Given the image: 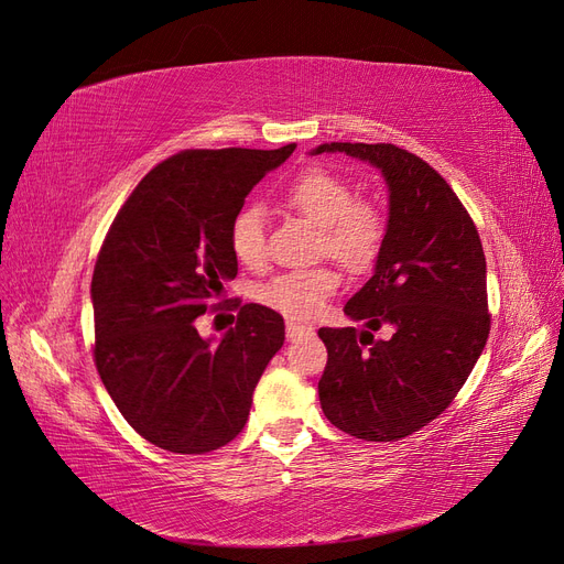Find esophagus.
Segmentation results:
<instances>
[{"label":"esophagus","instance_id":"34e87169","mask_svg":"<svg viewBox=\"0 0 564 564\" xmlns=\"http://www.w3.org/2000/svg\"><path fill=\"white\" fill-rule=\"evenodd\" d=\"M311 334H313V327H308V324H301L294 319L286 322V338L289 340H296L301 336H311Z\"/></svg>","mask_w":564,"mask_h":564}]
</instances>
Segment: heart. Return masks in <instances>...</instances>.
<instances>
[{"mask_svg":"<svg viewBox=\"0 0 564 564\" xmlns=\"http://www.w3.org/2000/svg\"><path fill=\"white\" fill-rule=\"evenodd\" d=\"M289 209L319 226V256H332L340 265L367 270L383 247L386 216L379 204L355 197L348 178L329 169L311 166L284 187ZM230 249L247 268H261L268 256L265 216L256 204H245L230 220ZM340 286L332 265L286 270L256 289V301L292 319L315 317Z\"/></svg>","mask_w":564,"mask_h":564,"instance_id":"1","label":"heart"}]
</instances>
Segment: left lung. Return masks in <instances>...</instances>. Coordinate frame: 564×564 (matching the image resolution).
<instances>
[{
  "instance_id": "left-lung-1",
  "label": "left lung",
  "mask_w": 564,
  "mask_h": 564,
  "mask_svg": "<svg viewBox=\"0 0 564 564\" xmlns=\"http://www.w3.org/2000/svg\"><path fill=\"white\" fill-rule=\"evenodd\" d=\"M379 166L390 187L386 240L371 280L346 303L369 332L322 327V412L338 431L395 442L454 402L489 327L480 235L452 185L414 152L390 143H324ZM392 326L388 340L372 332Z\"/></svg>"
}]
</instances>
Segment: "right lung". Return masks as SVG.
Masks as SVG:
<instances>
[{
  "mask_svg": "<svg viewBox=\"0 0 564 564\" xmlns=\"http://www.w3.org/2000/svg\"><path fill=\"white\" fill-rule=\"evenodd\" d=\"M181 150L133 187L94 265V362L131 429L174 454H207L242 433L284 319L235 299V327L204 340L195 319L216 311L237 275L230 220L251 187L294 152Z\"/></svg>",
  "mask_w": 564,
  "mask_h": 564,
  "instance_id": "add662e5",
  "label": "right lung"
}]
</instances>
